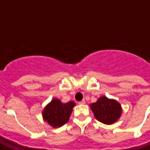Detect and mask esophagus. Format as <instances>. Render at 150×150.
<instances>
[{
	"mask_svg": "<svg viewBox=\"0 0 150 150\" xmlns=\"http://www.w3.org/2000/svg\"><path fill=\"white\" fill-rule=\"evenodd\" d=\"M79 104H85V100H81L80 102H79Z\"/></svg>",
	"mask_w": 150,
	"mask_h": 150,
	"instance_id": "34e87169",
	"label": "esophagus"
}]
</instances>
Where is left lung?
<instances>
[{
	"mask_svg": "<svg viewBox=\"0 0 150 150\" xmlns=\"http://www.w3.org/2000/svg\"><path fill=\"white\" fill-rule=\"evenodd\" d=\"M91 109L95 117L106 125L116 122L121 114V108L119 103L105 96H102L96 103L91 104Z\"/></svg>",
	"mask_w": 150,
	"mask_h": 150,
	"instance_id": "1",
	"label": "left lung"
}]
</instances>
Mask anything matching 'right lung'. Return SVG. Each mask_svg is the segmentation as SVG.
Instances as JSON below:
<instances>
[{
	"label": "right lung",
	"instance_id": "obj_1",
	"mask_svg": "<svg viewBox=\"0 0 150 150\" xmlns=\"http://www.w3.org/2000/svg\"><path fill=\"white\" fill-rule=\"evenodd\" d=\"M75 105L73 101L62 104L58 99H54L43 111L44 120L54 128L61 127L68 121Z\"/></svg>",
	"mask_w": 150,
	"mask_h": 150
}]
</instances>
